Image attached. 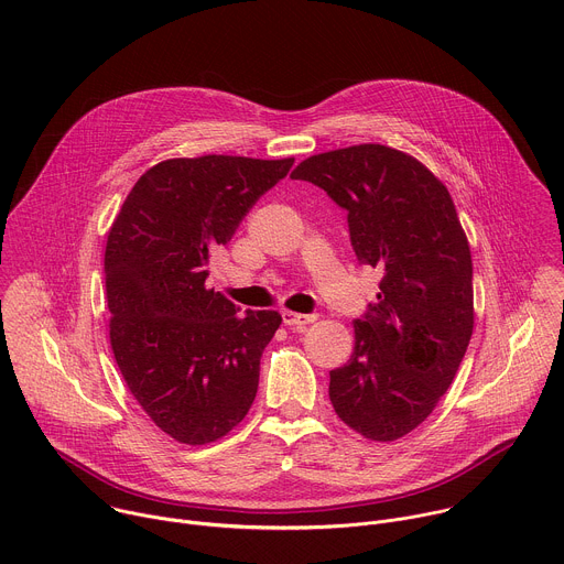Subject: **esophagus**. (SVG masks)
<instances>
[{"instance_id": "1", "label": "esophagus", "mask_w": 564, "mask_h": 564, "mask_svg": "<svg viewBox=\"0 0 564 564\" xmlns=\"http://www.w3.org/2000/svg\"><path fill=\"white\" fill-rule=\"evenodd\" d=\"M281 316H283V324L294 330H301L307 324H312V321H316V314H299V312H288V310Z\"/></svg>"}]
</instances>
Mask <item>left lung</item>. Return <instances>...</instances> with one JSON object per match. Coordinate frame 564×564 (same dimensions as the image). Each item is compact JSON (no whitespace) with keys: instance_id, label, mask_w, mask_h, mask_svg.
<instances>
[{"instance_id":"left-lung-1","label":"left lung","mask_w":564,"mask_h":564,"mask_svg":"<svg viewBox=\"0 0 564 564\" xmlns=\"http://www.w3.org/2000/svg\"><path fill=\"white\" fill-rule=\"evenodd\" d=\"M292 178L348 212L357 261L383 272L350 361L330 370L333 409L368 440L404 437L433 413L473 335V263L451 194L383 144L312 155Z\"/></svg>"}]
</instances>
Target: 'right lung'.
<instances>
[{
	"instance_id": "add662e5",
	"label": "right lung",
	"mask_w": 564,
	"mask_h": 564,
	"mask_svg": "<svg viewBox=\"0 0 564 564\" xmlns=\"http://www.w3.org/2000/svg\"><path fill=\"white\" fill-rule=\"evenodd\" d=\"M294 158H172L140 176L105 252L111 348L151 422L181 444L227 435L252 406L274 310L238 314L207 290L209 257Z\"/></svg>"
}]
</instances>
